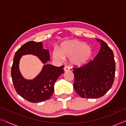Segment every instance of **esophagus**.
I'll return each instance as SVG.
<instances>
[{
    "label": "esophagus",
    "mask_w": 126,
    "mask_h": 126,
    "mask_svg": "<svg viewBox=\"0 0 126 126\" xmlns=\"http://www.w3.org/2000/svg\"><path fill=\"white\" fill-rule=\"evenodd\" d=\"M64 71H69L70 70V68H69V66H65L64 67Z\"/></svg>",
    "instance_id": "obj_1"
}]
</instances>
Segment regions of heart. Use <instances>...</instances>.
Here are the masks:
<instances>
[{"label":"heart","instance_id":"b5f03b06","mask_svg":"<svg viewBox=\"0 0 126 126\" xmlns=\"http://www.w3.org/2000/svg\"><path fill=\"white\" fill-rule=\"evenodd\" d=\"M92 55V50L84 42L73 40L61 44L59 51L55 49L52 52L53 59L62 61L63 58H70L71 64L74 66L86 65Z\"/></svg>","mask_w":126,"mask_h":126}]
</instances>
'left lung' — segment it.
Wrapping results in <instances>:
<instances>
[{
    "instance_id": "1",
    "label": "left lung",
    "mask_w": 126,
    "mask_h": 126,
    "mask_svg": "<svg viewBox=\"0 0 126 126\" xmlns=\"http://www.w3.org/2000/svg\"><path fill=\"white\" fill-rule=\"evenodd\" d=\"M97 40L101 44L98 55L84 66L73 67V87L83 98L101 97L111 88L114 80L115 63L113 52L103 40Z\"/></svg>"
}]
</instances>
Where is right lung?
I'll return each mask as SVG.
<instances>
[{
	"mask_svg": "<svg viewBox=\"0 0 126 126\" xmlns=\"http://www.w3.org/2000/svg\"><path fill=\"white\" fill-rule=\"evenodd\" d=\"M32 54L38 56L43 63L50 60L49 51L43 48L42 42L29 41L19 48L13 58L11 68L12 82L17 94L28 101L36 103L49 99L54 92V84L64 73L63 67L47 64L32 80H27L19 70V62L22 56Z\"/></svg>",
	"mask_w": 126,
	"mask_h": 126,
	"instance_id": "1",
	"label": "right lung"
}]
</instances>
